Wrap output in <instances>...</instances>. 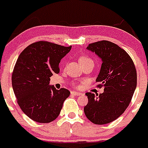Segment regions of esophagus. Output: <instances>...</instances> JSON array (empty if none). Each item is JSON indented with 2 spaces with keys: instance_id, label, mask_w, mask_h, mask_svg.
I'll return each instance as SVG.
<instances>
[{
  "instance_id": "1",
  "label": "esophagus",
  "mask_w": 148,
  "mask_h": 148,
  "mask_svg": "<svg viewBox=\"0 0 148 148\" xmlns=\"http://www.w3.org/2000/svg\"><path fill=\"white\" fill-rule=\"evenodd\" d=\"M71 95H74V96H79V95H81L82 93L79 92H71Z\"/></svg>"
}]
</instances>
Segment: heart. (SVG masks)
Wrapping results in <instances>:
<instances>
[{
	"instance_id": "1",
	"label": "heart",
	"mask_w": 148,
	"mask_h": 148,
	"mask_svg": "<svg viewBox=\"0 0 148 148\" xmlns=\"http://www.w3.org/2000/svg\"><path fill=\"white\" fill-rule=\"evenodd\" d=\"M89 61H92V60H90L89 58L86 57V56H82V57L79 58V63L81 64H82L84 63V62H89Z\"/></svg>"
}]
</instances>
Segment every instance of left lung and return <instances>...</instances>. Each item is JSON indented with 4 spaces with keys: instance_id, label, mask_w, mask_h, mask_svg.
I'll return each instance as SVG.
<instances>
[{
    "instance_id": "8db88e82",
    "label": "left lung",
    "mask_w": 148,
    "mask_h": 148,
    "mask_svg": "<svg viewBox=\"0 0 148 148\" xmlns=\"http://www.w3.org/2000/svg\"><path fill=\"white\" fill-rule=\"evenodd\" d=\"M86 49L102 61L96 79L104 92H87L88 104L84 108L88 120L96 125L115 120L125 111L137 86V73L130 56L117 44L101 41L89 44Z\"/></svg>"
}]
</instances>
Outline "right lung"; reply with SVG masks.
<instances>
[{"instance_id": "add662e5", "label": "right lung", "mask_w": 148, "mask_h": 148, "mask_svg": "<svg viewBox=\"0 0 148 148\" xmlns=\"http://www.w3.org/2000/svg\"><path fill=\"white\" fill-rule=\"evenodd\" d=\"M71 49L38 41L28 46L16 61L12 74L13 92L22 111L35 122L56 120L69 96L66 89L58 90L49 84V77L59 72V63Z\"/></svg>"}]
</instances>
